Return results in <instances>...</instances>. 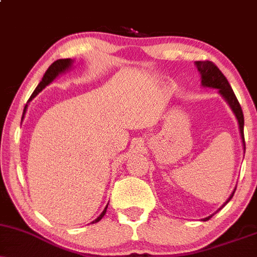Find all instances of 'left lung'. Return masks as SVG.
Masks as SVG:
<instances>
[{
    "label": "left lung",
    "instance_id": "left-lung-1",
    "mask_svg": "<svg viewBox=\"0 0 257 257\" xmlns=\"http://www.w3.org/2000/svg\"><path fill=\"white\" fill-rule=\"evenodd\" d=\"M194 65L197 66V70H198L200 73V79H202V85L205 88H214V89L219 90V94L225 99V101L228 104L229 107L233 113H234L235 118L238 120V125H239V133H240V138L241 141H243V149L245 150V143H244V116H243V111H241V107L238 102L237 98H235L234 93H233L231 85H229L227 78L223 76V73L220 71L219 67L216 65L211 63V61H196ZM235 188L233 190V192L229 196V198H227V200L223 203L222 206H225L227 203L231 200V198L234 194ZM221 206V208H222ZM220 208V209H221ZM219 209V210H220ZM217 210V211H219ZM214 214H211L210 216L204 217L202 219V221H206L210 219Z\"/></svg>",
    "mask_w": 257,
    "mask_h": 257
}]
</instances>
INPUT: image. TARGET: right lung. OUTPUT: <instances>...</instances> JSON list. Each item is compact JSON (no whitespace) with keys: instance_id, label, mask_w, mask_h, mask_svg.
<instances>
[{"instance_id":"obj_1","label":"right lung","mask_w":257,"mask_h":257,"mask_svg":"<svg viewBox=\"0 0 257 257\" xmlns=\"http://www.w3.org/2000/svg\"><path fill=\"white\" fill-rule=\"evenodd\" d=\"M72 65H73V60H72V59H59V60L54 61V63H53V64L51 65V66L48 67V70H47L46 73H44V76H43L42 81H41L40 83H38L37 88H36V89H35L34 93H32V95L30 96V99H29L28 104L25 105V107H24V112H23L22 122H23V119H24V117H25V113H26V110H28V105H29V102H30L31 100L34 99L35 96L37 95L38 93H41V91H42V90L44 89V88L47 87V85L51 84L52 82L54 81V79L57 78L59 75H61V73H64V72H66V71H69V70L71 69V67H72ZM107 205H108V204H107ZM107 205L105 206V209H104V210H102V213L100 214L99 216L96 217V219L94 220L93 222H91V223L99 222V221L101 220L102 217H104V215L106 214V210H107Z\"/></svg>"}]
</instances>
